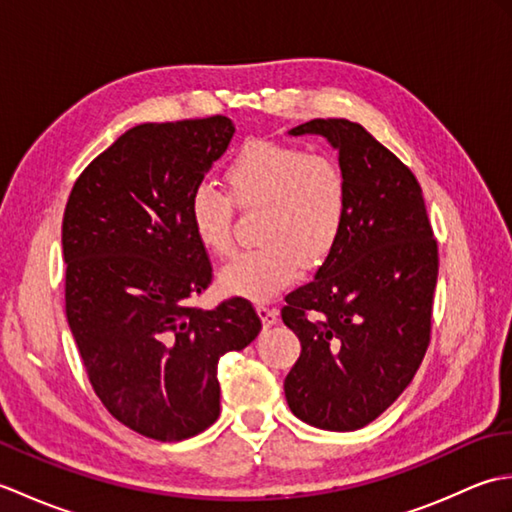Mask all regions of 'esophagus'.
Instances as JSON below:
<instances>
[{"label":"esophagus","instance_id":"34e87169","mask_svg":"<svg viewBox=\"0 0 512 512\" xmlns=\"http://www.w3.org/2000/svg\"><path fill=\"white\" fill-rule=\"evenodd\" d=\"M257 314H259V319H262V323L266 325V328H270V325H275L277 319H279L277 308L268 306V303H257Z\"/></svg>","mask_w":512,"mask_h":512}]
</instances>
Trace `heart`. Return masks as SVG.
<instances>
[{
	"label": "heart",
	"mask_w": 512,
	"mask_h": 512,
	"mask_svg": "<svg viewBox=\"0 0 512 512\" xmlns=\"http://www.w3.org/2000/svg\"><path fill=\"white\" fill-rule=\"evenodd\" d=\"M228 195L198 184L189 198V224L198 244L215 257L233 250V205L262 211L255 239L220 270L228 295L268 299L332 255L347 213L343 169L323 154L277 140H248L224 171ZM232 200L228 201L227 198Z\"/></svg>",
	"instance_id": "1"
}]
</instances>
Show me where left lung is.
<instances>
[{"instance_id":"left-lung-1","label":"left lung","mask_w":512,"mask_h":512,"mask_svg":"<svg viewBox=\"0 0 512 512\" xmlns=\"http://www.w3.org/2000/svg\"><path fill=\"white\" fill-rule=\"evenodd\" d=\"M288 134H319L339 151L347 213L332 255L281 308L301 341L286 400L312 427L356 431L405 391L427 352L438 242L416 176L363 125L314 118Z\"/></svg>"}]
</instances>
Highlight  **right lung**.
Here are the masks:
<instances>
[{
  "instance_id": "obj_1",
  "label": "right lung",
  "mask_w": 512,
  "mask_h": 512,
  "mask_svg": "<svg viewBox=\"0 0 512 512\" xmlns=\"http://www.w3.org/2000/svg\"><path fill=\"white\" fill-rule=\"evenodd\" d=\"M233 134L226 116L136 125L83 169L65 204V314L83 367L105 409L151 440L211 427L217 363L262 330L242 297L191 306L213 268L189 198Z\"/></svg>"
}]
</instances>
